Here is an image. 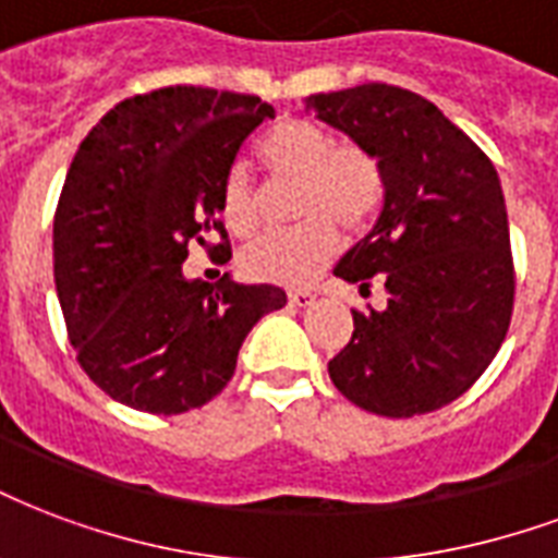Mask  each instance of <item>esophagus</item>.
Listing matches in <instances>:
<instances>
[{
    "instance_id": "obj_1",
    "label": "esophagus",
    "mask_w": 558,
    "mask_h": 558,
    "mask_svg": "<svg viewBox=\"0 0 558 558\" xmlns=\"http://www.w3.org/2000/svg\"><path fill=\"white\" fill-rule=\"evenodd\" d=\"M313 301H316V295H313V292H307V290L290 292V304H292V307H311Z\"/></svg>"
}]
</instances>
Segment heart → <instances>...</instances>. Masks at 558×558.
Returning a JSON list of instances; mask_svg holds the SVG:
<instances>
[{"label": "heart", "mask_w": 558, "mask_h": 558, "mask_svg": "<svg viewBox=\"0 0 558 558\" xmlns=\"http://www.w3.org/2000/svg\"><path fill=\"white\" fill-rule=\"evenodd\" d=\"M259 162L278 183H299L301 225L254 239L242 251V271L259 283H311L340 247L342 233L357 236L384 204L381 165L354 144H337L325 126L301 118L275 123L259 144ZM218 216L236 236H251L259 197L245 168H230L218 185Z\"/></svg>", "instance_id": "heart-1"}]
</instances>
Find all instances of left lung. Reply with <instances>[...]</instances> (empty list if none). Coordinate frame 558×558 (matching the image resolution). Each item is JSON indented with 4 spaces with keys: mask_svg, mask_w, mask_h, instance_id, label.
I'll return each instance as SVG.
<instances>
[{
    "mask_svg": "<svg viewBox=\"0 0 558 558\" xmlns=\"http://www.w3.org/2000/svg\"><path fill=\"white\" fill-rule=\"evenodd\" d=\"M304 102L384 174L378 221L333 275L361 292L378 280L387 307L352 311V340L328 375L373 414L437 411L473 387L509 331L514 268L497 168L414 90L369 82Z\"/></svg>",
    "mask_w": 558,
    "mask_h": 558,
    "instance_id": "left-lung-1",
    "label": "left lung"
}]
</instances>
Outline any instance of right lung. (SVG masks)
<instances>
[{
	"label": "right lung",
	"mask_w": 558,
	"mask_h": 558,
	"mask_svg": "<svg viewBox=\"0 0 558 558\" xmlns=\"http://www.w3.org/2000/svg\"><path fill=\"white\" fill-rule=\"evenodd\" d=\"M271 118L251 94L159 88L106 111L73 156L52 225L56 290L82 369L121 405H206L247 331L287 304L271 283L183 275L189 242L225 236L218 185ZM213 251L230 259L227 245Z\"/></svg>",
	"instance_id": "obj_1"
}]
</instances>
